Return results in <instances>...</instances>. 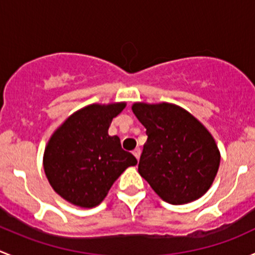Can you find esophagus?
<instances>
[{"mask_svg": "<svg viewBox=\"0 0 255 255\" xmlns=\"http://www.w3.org/2000/svg\"><path fill=\"white\" fill-rule=\"evenodd\" d=\"M140 153H142V150H140V148H135L134 150H133V155H134L135 158H137V160H139Z\"/></svg>", "mask_w": 255, "mask_h": 255, "instance_id": "34e87169", "label": "esophagus"}]
</instances>
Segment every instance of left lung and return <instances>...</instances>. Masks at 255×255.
<instances>
[{"mask_svg": "<svg viewBox=\"0 0 255 255\" xmlns=\"http://www.w3.org/2000/svg\"><path fill=\"white\" fill-rule=\"evenodd\" d=\"M132 111L145 127L138 171L165 202L182 205L210 189L220 166V150L205 126L173 104L137 102Z\"/></svg>", "mask_w": 255, "mask_h": 255, "instance_id": "8db88e82", "label": "left lung"}]
</instances>
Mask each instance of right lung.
Here are the masks:
<instances>
[{
    "instance_id": "right-lung-1",
    "label": "right lung",
    "mask_w": 255,
    "mask_h": 255,
    "mask_svg": "<svg viewBox=\"0 0 255 255\" xmlns=\"http://www.w3.org/2000/svg\"><path fill=\"white\" fill-rule=\"evenodd\" d=\"M125 102L94 104L73 113L50 137L45 146L44 171L54 191L80 207L97 206L113 182L137 164L122 149L117 135H109L116 116Z\"/></svg>"
}]
</instances>
